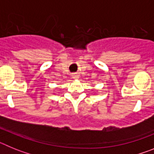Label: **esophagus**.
<instances>
[{
  "label": "esophagus",
  "mask_w": 154,
  "mask_h": 154,
  "mask_svg": "<svg viewBox=\"0 0 154 154\" xmlns=\"http://www.w3.org/2000/svg\"><path fill=\"white\" fill-rule=\"evenodd\" d=\"M72 77L74 79H77V78H79V75L77 74H72Z\"/></svg>",
  "instance_id": "esophagus-1"
}]
</instances>
